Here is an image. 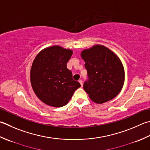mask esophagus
Wrapping results in <instances>:
<instances>
[{"label":"esophagus","mask_w":150,"mask_h":150,"mask_svg":"<svg viewBox=\"0 0 150 150\" xmlns=\"http://www.w3.org/2000/svg\"><path fill=\"white\" fill-rule=\"evenodd\" d=\"M79 83L81 84V86H83V81H82L81 80H79Z\"/></svg>","instance_id":"esophagus-1"}]
</instances>
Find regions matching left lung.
<instances>
[{
  "label": "left lung",
  "mask_w": 150,
  "mask_h": 150,
  "mask_svg": "<svg viewBox=\"0 0 150 150\" xmlns=\"http://www.w3.org/2000/svg\"><path fill=\"white\" fill-rule=\"evenodd\" d=\"M81 57L89 77L83 86L89 98L102 104L118 96L125 81L124 67L118 56L105 46L96 44L83 50Z\"/></svg>",
  "instance_id": "8db88e82"
}]
</instances>
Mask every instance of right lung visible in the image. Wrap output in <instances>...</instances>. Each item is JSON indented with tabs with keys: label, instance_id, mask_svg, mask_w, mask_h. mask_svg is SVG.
Instances as JSON below:
<instances>
[{
	"label": "right lung",
	"instance_id": "right-lung-1",
	"mask_svg": "<svg viewBox=\"0 0 150 150\" xmlns=\"http://www.w3.org/2000/svg\"><path fill=\"white\" fill-rule=\"evenodd\" d=\"M72 54V50L59 45L47 47L38 52L32 62V88L38 98L47 105L64 106L81 87L67 68V62Z\"/></svg>",
	"mask_w": 150,
	"mask_h": 150
}]
</instances>
